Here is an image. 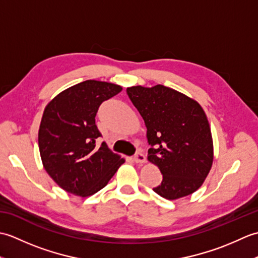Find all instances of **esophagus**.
<instances>
[{
    "label": "esophagus",
    "mask_w": 258,
    "mask_h": 258,
    "mask_svg": "<svg viewBox=\"0 0 258 258\" xmlns=\"http://www.w3.org/2000/svg\"><path fill=\"white\" fill-rule=\"evenodd\" d=\"M134 161L138 163V164H143V163L146 162V157H145V155L143 154V153H142L141 151H139L134 155Z\"/></svg>",
    "instance_id": "esophagus-1"
}]
</instances>
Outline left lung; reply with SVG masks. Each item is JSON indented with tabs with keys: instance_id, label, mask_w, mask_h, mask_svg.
Here are the masks:
<instances>
[{
	"instance_id": "left-lung-1",
	"label": "left lung",
	"mask_w": 258,
	"mask_h": 258,
	"mask_svg": "<svg viewBox=\"0 0 258 258\" xmlns=\"http://www.w3.org/2000/svg\"><path fill=\"white\" fill-rule=\"evenodd\" d=\"M143 117L152 146L147 160L163 175L153 190L177 200L199 189L213 164V140L206 114L193 98L164 85L127 87Z\"/></svg>"
}]
</instances>
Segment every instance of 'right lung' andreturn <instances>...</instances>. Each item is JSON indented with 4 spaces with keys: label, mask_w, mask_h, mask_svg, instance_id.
<instances>
[{
    "label": "right lung",
    "mask_w": 258,
    "mask_h": 258,
    "mask_svg": "<svg viewBox=\"0 0 258 258\" xmlns=\"http://www.w3.org/2000/svg\"><path fill=\"white\" fill-rule=\"evenodd\" d=\"M120 91L119 85L87 80L61 92L46 105L38 149L45 171L68 193L95 194L125 162L105 142L97 145L102 134L95 124L101 104Z\"/></svg>",
    "instance_id": "right-lung-1"
}]
</instances>
